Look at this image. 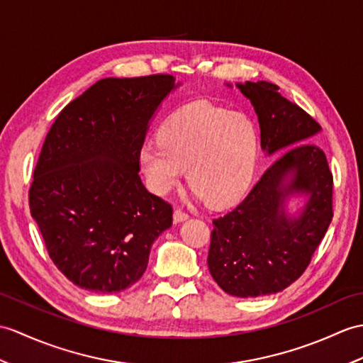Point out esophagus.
<instances>
[{
  "mask_svg": "<svg viewBox=\"0 0 363 363\" xmlns=\"http://www.w3.org/2000/svg\"><path fill=\"white\" fill-rule=\"evenodd\" d=\"M173 220H174V223H182V221H187L189 220V215L185 213V212H182V210H174V213H173Z\"/></svg>",
  "mask_w": 363,
  "mask_h": 363,
  "instance_id": "34e87169",
  "label": "esophagus"
}]
</instances>
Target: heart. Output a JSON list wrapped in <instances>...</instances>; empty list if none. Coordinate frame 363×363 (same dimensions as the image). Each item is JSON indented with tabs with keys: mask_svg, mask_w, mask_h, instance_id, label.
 Segmentation results:
<instances>
[{
	"mask_svg": "<svg viewBox=\"0 0 363 363\" xmlns=\"http://www.w3.org/2000/svg\"><path fill=\"white\" fill-rule=\"evenodd\" d=\"M258 155V131L249 117L208 102H193L167 117L159 140L145 143L138 161L156 195H167L189 170L195 196L223 208L246 196Z\"/></svg>",
	"mask_w": 363,
	"mask_h": 363,
	"instance_id": "heart-1",
	"label": "heart"
}]
</instances>
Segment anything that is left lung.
<instances>
[{
    "instance_id": "8db88e82",
    "label": "left lung",
    "mask_w": 363,
    "mask_h": 363,
    "mask_svg": "<svg viewBox=\"0 0 363 363\" xmlns=\"http://www.w3.org/2000/svg\"><path fill=\"white\" fill-rule=\"evenodd\" d=\"M235 86L255 109L261 150L282 153L237 208L213 220L208 271L229 296L249 298L281 292L305 272L333 220V174L313 143L322 131L313 117L274 83Z\"/></svg>"
}]
</instances>
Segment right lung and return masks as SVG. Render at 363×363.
I'll list each match as a JSON object with an SVG mask.
<instances>
[{
    "instance_id": "1",
    "label": "right lung",
    "mask_w": 363,
    "mask_h": 363,
    "mask_svg": "<svg viewBox=\"0 0 363 363\" xmlns=\"http://www.w3.org/2000/svg\"><path fill=\"white\" fill-rule=\"evenodd\" d=\"M172 75L104 79L58 114L33 172L30 215L50 259L79 288L113 294L143 275L173 210L145 189L139 150Z\"/></svg>"
}]
</instances>
